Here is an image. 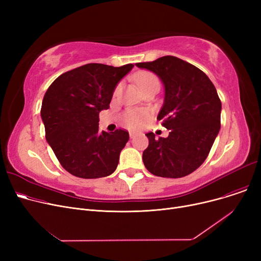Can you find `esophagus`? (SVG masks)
<instances>
[{
  "label": "esophagus",
  "instance_id": "obj_1",
  "mask_svg": "<svg viewBox=\"0 0 261 261\" xmlns=\"http://www.w3.org/2000/svg\"><path fill=\"white\" fill-rule=\"evenodd\" d=\"M129 135H130V139H133L134 136L136 135V132H135V131H130V132H129Z\"/></svg>",
  "mask_w": 261,
  "mask_h": 261
}]
</instances>
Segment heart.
I'll return each mask as SVG.
<instances>
[{"label":"heart","instance_id":"1","mask_svg":"<svg viewBox=\"0 0 261 261\" xmlns=\"http://www.w3.org/2000/svg\"><path fill=\"white\" fill-rule=\"evenodd\" d=\"M135 81L138 82L139 87L144 92L152 87H160V80L158 76L151 72H141L135 76ZM120 90V85H118L114 90V96L118 94ZM149 115L144 110L129 109L121 114V121L128 128H138L148 119Z\"/></svg>","mask_w":261,"mask_h":261}]
</instances>
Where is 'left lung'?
Returning a JSON list of instances; mask_svg holds the SVG:
<instances>
[{"label":"left lung","mask_w":261,"mask_h":261,"mask_svg":"<svg viewBox=\"0 0 261 261\" xmlns=\"http://www.w3.org/2000/svg\"><path fill=\"white\" fill-rule=\"evenodd\" d=\"M155 73L165 86L158 115L168 138L149 132L143 162L156 176L176 179L194 172L206 160L221 126V100L211 79L197 66L174 56L136 63Z\"/></svg>","instance_id":"8db88e82"}]
</instances>
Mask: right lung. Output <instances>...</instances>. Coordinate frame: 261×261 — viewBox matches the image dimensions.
<instances>
[{
    "label": "right lung",
    "mask_w": 261,
    "mask_h": 261,
    "mask_svg": "<svg viewBox=\"0 0 261 261\" xmlns=\"http://www.w3.org/2000/svg\"><path fill=\"white\" fill-rule=\"evenodd\" d=\"M133 66L85 64L63 73L47 89L41 107L45 139L67 172L97 179L115 171L129 133L100 132L98 115L109 109L118 81Z\"/></svg>",
    "instance_id": "1"
}]
</instances>
